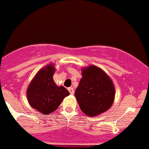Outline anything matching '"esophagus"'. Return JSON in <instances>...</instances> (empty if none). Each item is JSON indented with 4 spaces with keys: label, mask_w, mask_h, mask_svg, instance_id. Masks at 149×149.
I'll list each match as a JSON object with an SVG mask.
<instances>
[{
    "label": "esophagus",
    "mask_w": 149,
    "mask_h": 149,
    "mask_svg": "<svg viewBox=\"0 0 149 149\" xmlns=\"http://www.w3.org/2000/svg\"><path fill=\"white\" fill-rule=\"evenodd\" d=\"M68 90L69 91V93H70L71 95H73L74 93V88L72 87H69L68 89Z\"/></svg>",
    "instance_id": "obj_1"
}]
</instances>
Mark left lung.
I'll use <instances>...</instances> for the list:
<instances>
[{"instance_id": "8db88e82", "label": "left lung", "mask_w": 149, "mask_h": 149, "mask_svg": "<svg viewBox=\"0 0 149 149\" xmlns=\"http://www.w3.org/2000/svg\"><path fill=\"white\" fill-rule=\"evenodd\" d=\"M74 95L84 113L89 116H95L112 106L115 88L111 79L103 70L90 65L83 68L82 78Z\"/></svg>"}]
</instances>
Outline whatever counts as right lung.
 <instances>
[{"mask_svg": "<svg viewBox=\"0 0 149 149\" xmlns=\"http://www.w3.org/2000/svg\"><path fill=\"white\" fill-rule=\"evenodd\" d=\"M54 72L53 64L42 68L33 79L27 91L30 106L44 115L56 110L63 98L69 95L65 87L56 85L53 79Z\"/></svg>", "mask_w": 149, "mask_h": 149, "instance_id": "right-lung-1", "label": "right lung"}]
</instances>
